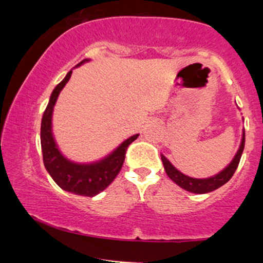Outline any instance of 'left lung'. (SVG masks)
I'll return each mask as SVG.
<instances>
[{
  "instance_id": "obj_1",
  "label": "left lung",
  "mask_w": 263,
  "mask_h": 263,
  "mask_svg": "<svg viewBox=\"0 0 263 263\" xmlns=\"http://www.w3.org/2000/svg\"><path fill=\"white\" fill-rule=\"evenodd\" d=\"M243 148H245V134H243V137H242V142H241V146H239V149L237 151V154H236L232 162L229 164V167H226L223 171L220 172L218 175H216L215 177L204 178V180L192 178V177H189V176L181 174L180 171H177V170L170 163V161L167 160L163 155H161V160H162L163 162L164 171H166L167 176H168V177L171 178L176 184H178V186L182 187V189H184L189 192L207 193V192L215 191V190L220 189L221 186H223L224 183L229 182L231 177H232L233 174L236 172V170H237L239 160H241L242 152H243Z\"/></svg>"
}]
</instances>
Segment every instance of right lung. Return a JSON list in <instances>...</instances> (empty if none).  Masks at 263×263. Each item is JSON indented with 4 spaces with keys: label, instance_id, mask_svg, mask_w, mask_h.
I'll list each match as a JSON object with an SVG mask.
<instances>
[{
    "label": "right lung",
    "instance_id": "obj_1",
    "mask_svg": "<svg viewBox=\"0 0 263 263\" xmlns=\"http://www.w3.org/2000/svg\"><path fill=\"white\" fill-rule=\"evenodd\" d=\"M83 62V61H82ZM81 62V63H82ZM79 66V65H77ZM72 71L67 73L52 92L47 107L42 116L41 122V148L43 156V164L53 181L65 191L74 195L93 197L102 192L120 174L122 164L125 162L127 147L138 137V135L127 138L115 152L100 162L92 164H77L70 162L60 154L53 137H52L51 118L53 106L56 103L61 89L70 80Z\"/></svg>",
    "mask_w": 263,
    "mask_h": 263
}]
</instances>
